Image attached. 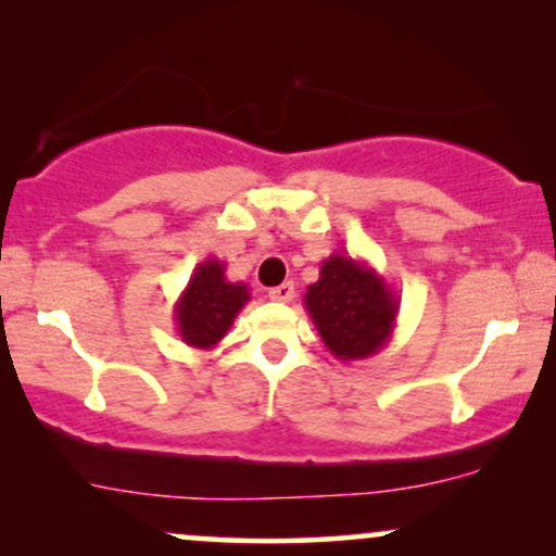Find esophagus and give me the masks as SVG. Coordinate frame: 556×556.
Here are the masks:
<instances>
[{
  "instance_id": "obj_1",
  "label": "esophagus",
  "mask_w": 556,
  "mask_h": 556,
  "mask_svg": "<svg viewBox=\"0 0 556 556\" xmlns=\"http://www.w3.org/2000/svg\"><path fill=\"white\" fill-rule=\"evenodd\" d=\"M292 298H295V285L292 282H285L269 290V300H274V303H290Z\"/></svg>"
}]
</instances>
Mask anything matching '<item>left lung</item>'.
<instances>
[{
    "label": "left lung",
    "instance_id": "8db88e82",
    "mask_svg": "<svg viewBox=\"0 0 556 556\" xmlns=\"http://www.w3.org/2000/svg\"><path fill=\"white\" fill-rule=\"evenodd\" d=\"M321 342L337 361L371 358L397 327L400 298L366 261L331 253L303 298Z\"/></svg>",
    "mask_w": 556,
    "mask_h": 556
}]
</instances>
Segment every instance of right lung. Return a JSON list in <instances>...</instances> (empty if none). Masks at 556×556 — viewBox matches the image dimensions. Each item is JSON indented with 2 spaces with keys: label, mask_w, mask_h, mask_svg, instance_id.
Masks as SVG:
<instances>
[{
  "label": "right lung",
  "mask_w": 556,
  "mask_h": 556,
  "mask_svg": "<svg viewBox=\"0 0 556 556\" xmlns=\"http://www.w3.org/2000/svg\"><path fill=\"white\" fill-rule=\"evenodd\" d=\"M248 300V285L229 282L222 261H201L175 303L177 334L188 348L212 350L225 340Z\"/></svg>",
  "instance_id": "add662e5"
}]
</instances>
